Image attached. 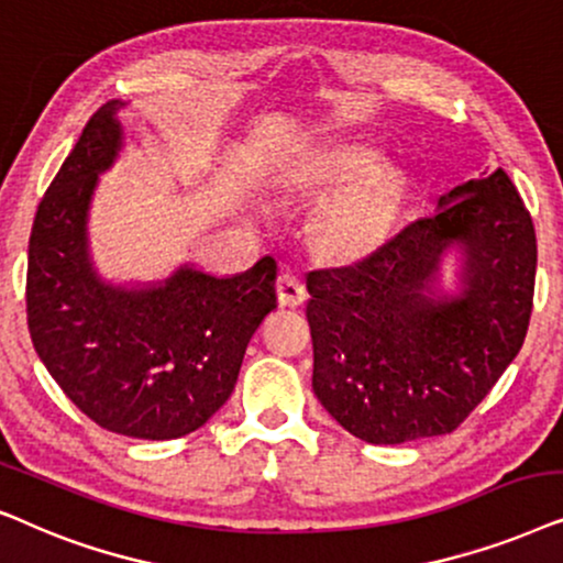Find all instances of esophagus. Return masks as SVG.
Instances as JSON below:
<instances>
[{
	"label": "esophagus",
	"instance_id": "esophagus-1",
	"mask_svg": "<svg viewBox=\"0 0 563 563\" xmlns=\"http://www.w3.org/2000/svg\"><path fill=\"white\" fill-rule=\"evenodd\" d=\"M275 290H277V301H280V306H290V309H294V306H301L306 301L303 280L294 273H283L277 277Z\"/></svg>",
	"mask_w": 563,
	"mask_h": 563
}]
</instances>
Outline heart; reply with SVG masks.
<instances>
[{"label":"heart","instance_id":"b5f03b06","mask_svg":"<svg viewBox=\"0 0 563 563\" xmlns=\"http://www.w3.org/2000/svg\"><path fill=\"white\" fill-rule=\"evenodd\" d=\"M303 177L319 187L344 183L319 211L321 244L340 260H360L376 250L399 208L401 172L378 162L368 146L344 144L311 154L303 162Z\"/></svg>","mask_w":563,"mask_h":563}]
</instances>
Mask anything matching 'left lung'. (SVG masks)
<instances>
[{"instance_id": "obj_1", "label": "left lung", "mask_w": 563, "mask_h": 563, "mask_svg": "<svg viewBox=\"0 0 563 563\" xmlns=\"http://www.w3.org/2000/svg\"><path fill=\"white\" fill-rule=\"evenodd\" d=\"M536 262L530 213L494 169L440 195L430 219L368 260L313 269L306 319L321 407L373 445L453 432L526 342Z\"/></svg>"}]
</instances>
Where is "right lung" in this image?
<instances>
[{
	"instance_id": "right-lung-1",
	"label": "right lung",
	"mask_w": 563,
	"mask_h": 563,
	"mask_svg": "<svg viewBox=\"0 0 563 563\" xmlns=\"http://www.w3.org/2000/svg\"><path fill=\"white\" fill-rule=\"evenodd\" d=\"M112 100L89 118L37 206L27 246V327L62 391L104 430L183 438L234 391L262 319L277 306L275 260L236 275L179 265L164 280L115 283L89 250V208L125 146Z\"/></svg>"
}]
</instances>
